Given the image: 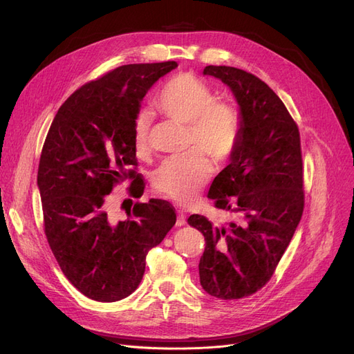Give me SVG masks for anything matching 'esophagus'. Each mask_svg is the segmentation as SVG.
I'll return each instance as SVG.
<instances>
[{
  "mask_svg": "<svg viewBox=\"0 0 354 354\" xmlns=\"http://www.w3.org/2000/svg\"><path fill=\"white\" fill-rule=\"evenodd\" d=\"M187 224V215H185L183 212H180V211H178V218H176V225L178 227H182V225H185Z\"/></svg>",
  "mask_w": 354,
  "mask_h": 354,
  "instance_id": "esophagus-1",
  "label": "esophagus"
}]
</instances>
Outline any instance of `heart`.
<instances>
[{"mask_svg": "<svg viewBox=\"0 0 354 354\" xmlns=\"http://www.w3.org/2000/svg\"><path fill=\"white\" fill-rule=\"evenodd\" d=\"M156 106L165 116L188 127L192 151L166 160L153 176V187L160 195L187 205L198 198L212 174L208 158L201 152L216 162L228 159L236 147L243 119L232 103L216 102L212 88L188 73L176 74L162 87ZM133 147L139 158L152 152L145 116L135 123Z\"/></svg>", "mask_w": 354, "mask_h": 354, "instance_id": "b5f03b06", "label": "heart"}]
</instances>
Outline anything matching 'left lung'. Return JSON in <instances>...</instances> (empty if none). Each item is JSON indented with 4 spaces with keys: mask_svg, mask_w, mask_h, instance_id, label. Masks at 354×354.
Wrapping results in <instances>:
<instances>
[{
    "mask_svg": "<svg viewBox=\"0 0 354 354\" xmlns=\"http://www.w3.org/2000/svg\"><path fill=\"white\" fill-rule=\"evenodd\" d=\"M203 74L232 90L243 119L231 162L208 198L218 209L243 215V222L218 228L198 214L188 222L207 244L199 261L202 288L221 300H238L270 281L301 219L300 132L281 99L254 74L228 66H207Z\"/></svg>",
    "mask_w": 354,
    "mask_h": 354,
    "instance_id": "1",
    "label": "left lung"
}]
</instances>
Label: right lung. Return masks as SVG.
Instances as JSON below:
<instances>
[{
	"label": "right lung",
	"mask_w": 354,
	"mask_h": 354,
	"mask_svg": "<svg viewBox=\"0 0 354 354\" xmlns=\"http://www.w3.org/2000/svg\"><path fill=\"white\" fill-rule=\"evenodd\" d=\"M175 67L126 64L103 74L73 93L47 133L37 174L44 232L67 280L91 300L113 303L132 294L149 250L176 222L175 208L162 199H127L124 221L111 216L104 202L127 179L129 196L143 195L135 123L147 90Z\"/></svg>",
	"instance_id": "right-lung-1"
}]
</instances>
